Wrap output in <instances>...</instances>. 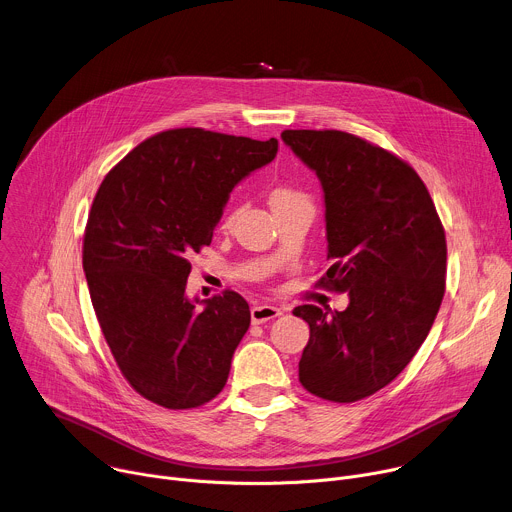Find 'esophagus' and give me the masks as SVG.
<instances>
[{
	"mask_svg": "<svg viewBox=\"0 0 512 512\" xmlns=\"http://www.w3.org/2000/svg\"><path fill=\"white\" fill-rule=\"evenodd\" d=\"M277 316H281V310L275 308V306L263 304V306H253V308H251V320H253V324H263V322L273 320V318H277Z\"/></svg>",
	"mask_w": 512,
	"mask_h": 512,
	"instance_id": "obj_1",
	"label": "esophagus"
}]
</instances>
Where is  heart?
Segmentation results:
<instances>
[{
	"label": "heart",
	"instance_id": "b5f03b06",
	"mask_svg": "<svg viewBox=\"0 0 512 512\" xmlns=\"http://www.w3.org/2000/svg\"><path fill=\"white\" fill-rule=\"evenodd\" d=\"M291 204H310L306 194L287 188V186H277L271 190V206H291ZM229 218V216H227Z\"/></svg>",
	"mask_w": 512,
	"mask_h": 512
}]
</instances>
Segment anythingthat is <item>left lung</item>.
<instances>
[{
  "label": "left lung",
  "mask_w": 512,
  "mask_h": 512,
  "mask_svg": "<svg viewBox=\"0 0 512 512\" xmlns=\"http://www.w3.org/2000/svg\"><path fill=\"white\" fill-rule=\"evenodd\" d=\"M324 192L330 269L344 312L298 306L310 324L300 383L352 403L389 385L427 338L446 289V235L417 172L383 148L336 129L281 133Z\"/></svg>",
  "instance_id": "left-lung-1"
}]
</instances>
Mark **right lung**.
Here are the masks:
<instances>
[{"instance_id": "right-lung-1", "label": "right lung", "mask_w": 512, "mask_h": 512, "mask_svg": "<svg viewBox=\"0 0 512 512\" xmlns=\"http://www.w3.org/2000/svg\"><path fill=\"white\" fill-rule=\"evenodd\" d=\"M275 154V137L170 129L141 141L99 186L83 269L103 336L145 399L192 409L227 385L249 304L237 291L190 300V257L210 245L233 188Z\"/></svg>"}]
</instances>
